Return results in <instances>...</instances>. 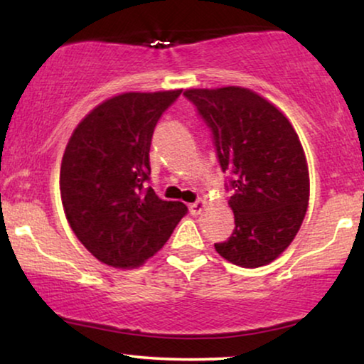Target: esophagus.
<instances>
[{"instance_id":"obj_1","label":"esophagus","mask_w":364,"mask_h":364,"mask_svg":"<svg viewBox=\"0 0 364 364\" xmlns=\"http://www.w3.org/2000/svg\"><path fill=\"white\" fill-rule=\"evenodd\" d=\"M207 207V203L203 202V200H197V202H193V203H191V213L192 215H200V213L203 212V208Z\"/></svg>"}]
</instances>
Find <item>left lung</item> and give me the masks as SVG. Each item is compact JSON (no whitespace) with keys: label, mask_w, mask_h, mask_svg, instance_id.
Segmentation results:
<instances>
[{"label":"left lung","mask_w":364,"mask_h":364,"mask_svg":"<svg viewBox=\"0 0 364 364\" xmlns=\"http://www.w3.org/2000/svg\"><path fill=\"white\" fill-rule=\"evenodd\" d=\"M183 96L210 129L232 191L235 228L215 250L238 267L267 265L290 245L308 208L310 177L300 139L290 121L250 89H187Z\"/></svg>","instance_id":"1"}]
</instances>
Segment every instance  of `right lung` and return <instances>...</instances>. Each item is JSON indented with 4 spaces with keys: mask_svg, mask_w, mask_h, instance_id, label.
Instances as JSON below:
<instances>
[{
    "mask_svg": "<svg viewBox=\"0 0 364 364\" xmlns=\"http://www.w3.org/2000/svg\"><path fill=\"white\" fill-rule=\"evenodd\" d=\"M177 91L126 92L94 107L74 129L61 162L64 213L99 262L134 268L161 250L187 213L149 186L152 134Z\"/></svg>",
    "mask_w": 364,
    "mask_h": 364,
    "instance_id": "1",
    "label": "right lung"
}]
</instances>
